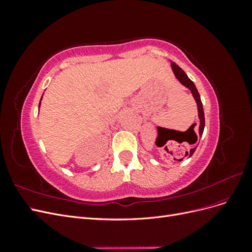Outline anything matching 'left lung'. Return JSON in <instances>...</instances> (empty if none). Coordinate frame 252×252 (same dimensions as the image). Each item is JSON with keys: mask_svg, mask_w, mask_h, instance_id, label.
<instances>
[{"mask_svg": "<svg viewBox=\"0 0 252 252\" xmlns=\"http://www.w3.org/2000/svg\"><path fill=\"white\" fill-rule=\"evenodd\" d=\"M170 62H171V64H170L171 70H172V72H173V74H174L175 79H177V80L182 84L183 86H185L186 88H188L190 91H191L192 96H193V98L195 100V103H196V106H197V114H199V120H200V125H199V138H201L202 134H203V131H204V128H205V117H204L203 104H202V101H201V96H200L199 91H197V89H196V87H195V85H194V83L188 78V75L184 72V70H182V68H180L174 62H172V61H170ZM192 131H193V130H192ZM193 132H194V131H193ZM193 134H194V136H195V142H196V141H197V136H196L195 133H193ZM196 147H197V146L191 148L189 151H186V152H185V157H188V158L191 157V156L193 155V152L195 151ZM185 157H184V158H185ZM183 158H180V159H178V161L181 162Z\"/></svg>", "mask_w": 252, "mask_h": 252, "instance_id": "8db88e82", "label": "left lung"}]
</instances>
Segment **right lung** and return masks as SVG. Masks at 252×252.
<instances>
[{
  "mask_svg": "<svg viewBox=\"0 0 252 252\" xmlns=\"http://www.w3.org/2000/svg\"><path fill=\"white\" fill-rule=\"evenodd\" d=\"M42 97H43V95H42ZM42 97H41V101H42ZM41 101H40V104H39V109H40V106H41Z\"/></svg>",
  "mask_w": 252,
  "mask_h": 252,
  "instance_id": "obj_1",
  "label": "right lung"
}]
</instances>
